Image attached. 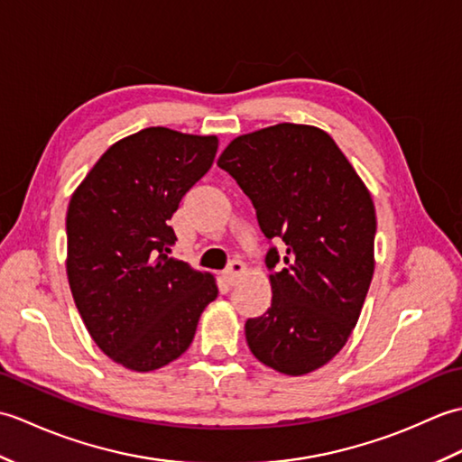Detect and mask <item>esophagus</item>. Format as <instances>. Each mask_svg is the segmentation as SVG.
I'll return each instance as SVG.
<instances>
[{
    "mask_svg": "<svg viewBox=\"0 0 462 462\" xmlns=\"http://www.w3.org/2000/svg\"><path fill=\"white\" fill-rule=\"evenodd\" d=\"M246 263L244 262H240V260H232L230 263H228V268L224 270V280L228 282V283H236L244 273H246Z\"/></svg>",
    "mask_w": 462,
    "mask_h": 462,
    "instance_id": "34e87169",
    "label": "esophagus"
}]
</instances>
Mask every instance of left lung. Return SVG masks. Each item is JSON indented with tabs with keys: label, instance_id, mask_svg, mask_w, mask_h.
I'll return each mask as SVG.
<instances>
[{
	"label": "left lung",
	"instance_id": "left-lung-1",
	"mask_svg": "<svg viewBox=\"0 0 462 462\" xmlns=\"http://www.w3.org/2000/svg\"><path fill=\"white\" fill-rule=\"evenodd\" d=\"M268 240L272 306L246 321L254 357L283 375L326 365L357 326L375 270V206L331 136L280 123L240 134L218 159Z\"/></svg>",
	"mask_w": 462,
	"mask_h": 462
}]
</instances>
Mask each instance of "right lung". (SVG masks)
<instances>
[{
    "label": "right lung",
    "mask_w": 462,
    "mask_h": 462,
    "mask_svg": "<svg viewBox=\"0 0 462 462\" xmlns=\"http://www.w3.org/2000/svg\"><path fill=\"white\" fill-rule=\"evenodd\" d=\"M216 134L149 126L116 141L67 208V278L99 349L131 371H154L190 347L218 296L208 272L169 258V220L208 172Z\"/></svg>",
    "instance_id": "1"
}]
</instances>
